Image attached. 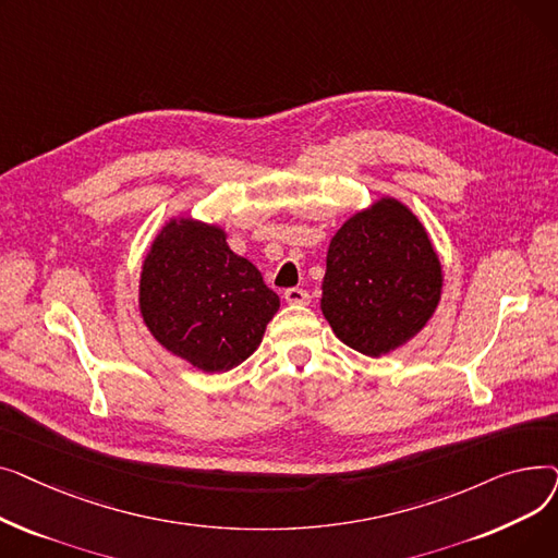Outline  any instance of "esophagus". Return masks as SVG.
Listing matches in <instances>:
<instances>
[{
	"instance_id": "esophagus-1",
	"label": "esophagus",
	"mask_w": 558,
	"mask_h": 558,
	"mask_svg": "<svg viewBox=\"0 0 558 558\" xmlns=\"http://www.w3.org/2000/svg\"><path fill=\"white\" fill-rule=\"evenodd\" d=\"M310 294L305 289L301 287H291V289H284V301L291 303V305H307L310 303Z\"/></svg>"
}]
</instances>
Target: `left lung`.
<instances>
[{
  "instance_id": "8db88e82",
  "label": "left lung",
  "mask_w": 558,
  "mask_h": 558,
  "mask_svg": "<svg viewBox=\"0 0 558 558\" xmlns=\"http://www.w3.org/2000/svg\"><path fill=\"white\" fill-rule=\"evenodd\" d=\"M441 284V262L421 221L400 201L383 198L332 238L320 310L345 345L379 357L423 330Z\"/></svg>"
}]
</instances>
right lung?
Wrapping results in <instances>:
<instances>
[{"mask_svg": "<svg viewBox=\"0 0 558 558\" xmlns=\"http://www.w3.org/2000/svg\"><path fill=\"white\" fill-rule=\"evenodd\" d=\"M280 299L226 232L194 219L169 221L140 276L146 328L203 373H221L255 353Z\"/></svg>", "mask_w": 558, "mask_h": 558, "instance_id": "right-lung-1", "label": "right lung"}]
</instances>
